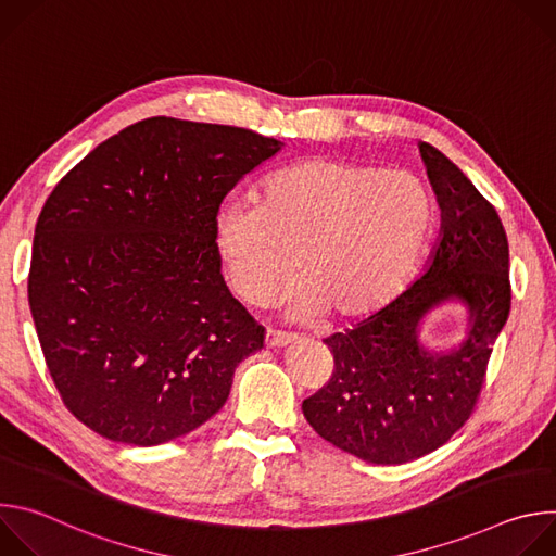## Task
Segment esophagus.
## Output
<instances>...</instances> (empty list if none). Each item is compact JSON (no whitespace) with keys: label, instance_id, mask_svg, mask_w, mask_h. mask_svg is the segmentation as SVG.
<instances>
[{"label":"esophagus","instance_id":"34e87169","mask_svg":"<svg viewBox=\"0 0 556 556\" xmlns=\"http://www.w3.org/2000/svg\"><path fill=\"white\" fill-rule=\"evenodd\" d=\"M294 341V337L290 334H283V332H275V330H268L266 332V348L270 350H277V348H286Z\"/></svg>","mask_w":556,"mask_h":556}]
</instances>
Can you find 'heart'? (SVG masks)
<instances>
[{
    "label": "heart",
    "mask_w": 556,
    "mask_h": 556,
    "mask_svg": "<svg viewBox=\"0 0 556 556\" xmlns=\"http://www.w3.org/2000/svg\"><path fill=\"white\" fill-rule=\"evenodd\" d=\"M431 198L407 172L305 157L273 172L255 206L224 204L213 247L232 292L270 303L292 275V319L363 321L409 281L431 228ZM295 260H291V255Z\"/></svg>",
    "instance_id": "b5f03b06"
}]
</instances>
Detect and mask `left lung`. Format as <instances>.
Instances as JSON below:
<instances>
[{"label": "left lung", "instance_id": "obj_1", "mask_svg": "<svg viewBox=\"0 0 556 556\" xmlns=\"http://www.w3.org/2000/svg\"><path fill=\"white\" fill-rule=\"evenodd\" d=\"M440 206V237L420 277L345 334L326 339L330 382L303 401L326 442L371 464L422 457L466 422L508 321V240L493 204L429 142H418ZM467 309L465 337L448 351L421 341L442 304Z\"/></svg>", "mask_w": 556, "mask_h": 556}]
</instances>
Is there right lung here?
Segmentation results:
<instances>
[{
	"label": "right lung",
	"instance_id": "add662e5",
	"mask_svg": "<svg viewBox=\"0 0 556 556\" xmlns=\"http://www.w3.org/2000/svg\"><path fill=\"white\" fill-rule=\"evenodd\" d=\"M283 142L153 116L54 187L35 226L28 303L65 407L136 446L182 438L226 403L264 348L213 247L222 200Z\"/></svg>",
	"mask_w": 556,
	"mask_h": 556
}]
</instances>
